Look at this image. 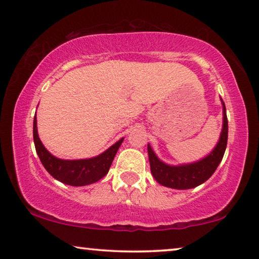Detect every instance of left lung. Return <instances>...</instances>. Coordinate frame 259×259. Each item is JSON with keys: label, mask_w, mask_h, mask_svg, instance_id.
I'll return each mask as SVG.
<instances>
[{"label": "left lung", "mask_w": 259, "mask_h": 259, "mask_svg": "<svg viewBox=\"0 0 259 259\" xmlns=\"http://www.w3.org/2000/svg\"><path fill=\"white\" fill-rule=\"evenodd\" d=\"M223 113H224V123L217 146L207 155L206 158L201 159L200 161L193 162L189 165L182 166H169L159 160L154 152L152 151L148 145V159H150L151 172L155 180L161 185L171 189L187 190L193 189L210 178L213 175L218 165L221 164L224 157L226 145H228V118H226L225 105L223 102Z\"/></svg>", "instance_id": "8db88e82"}]
</instances>
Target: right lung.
Returning a JSON list of instances; mask_svg holds the SVG:
<instances>
[{
	"label": "right lung",
	"instance_id": "obj_1",
	"mask_svg": "<svg viewBox=\"0 0 259 259\" xmlns=\"http://www.w3.org/2000/svg\"><path fill=\"white\" fill-rule=\"evenodd\" d=\"M33 136L35 150L45 168L53 178L70 186L90 185L104 178L108 173L113 159L123 140L120 139L107 151L95 158L82 159V160H62L52 155L42 145L37 134L36 116H34Z\"/></svg>",
	"mask_w": 259,
	"mask_h": 259
}]
</instances>
